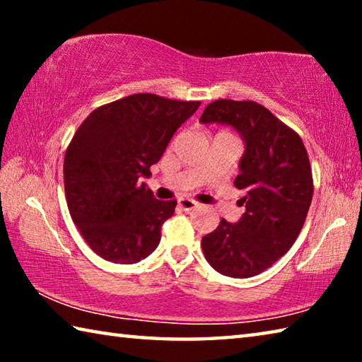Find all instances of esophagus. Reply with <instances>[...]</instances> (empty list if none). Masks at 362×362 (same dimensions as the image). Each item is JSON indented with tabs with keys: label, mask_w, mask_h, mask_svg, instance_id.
<instances>
[{
	"label": "esophagus",
	"mask_w": 362,
	"mask_h": 362,
	"mask_svg": "<svg viewBox=\"0 0 362 362\" xmlns=\"http://www.w3.org/2000/svg\"><path fill=\"white\" fill-rule=\"evenodd\" d=\"M179 207L182 211L189 212V211H193V209H196V207H198V203H196V201H193V199L182 198V199H179Z\"/></svg>",
	"instance_id": "1"
}]
</instances>
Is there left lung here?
<instances>
[{"label":"left lung","mask_w":362,"mask_h":362,"mask_svg":"<svg viewBox=\"0 0 362 362\" xmlns=\"http://www.w3.org/2000/svg\"><path fill=\"white\" fill-rule=\"evenodd\" d=\"M201 124L230 126L244 153L235 187L246 211L236 223L220 225L201 241L206 260L230 278L257 276L296 243L305 223L313 177L298 134L255 102L216 100L204 108Z\"/></svg>","instance_id":"1"}]
</instances>
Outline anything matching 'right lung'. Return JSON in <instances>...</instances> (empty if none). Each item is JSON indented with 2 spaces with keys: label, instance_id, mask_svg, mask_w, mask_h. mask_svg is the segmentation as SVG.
<instances>
[{
  "label": "right lung",
  "instance_id": "right-lung-1",
  "mask_svg": "<svg viewBox=\"0 0 362 362\" xmlns=\"http://www.w3.org/2000/svg\"><path fill=\"white\" fill-rule=\"evenodd\" d=\"M201 102L134 94L94 110L65 153L73 222L102 259L131 265L148 257L177 201H158L142 179Z\"/></svg>",
  "mask_w": 362,
  "mask_h": 362
}]
</instances>
